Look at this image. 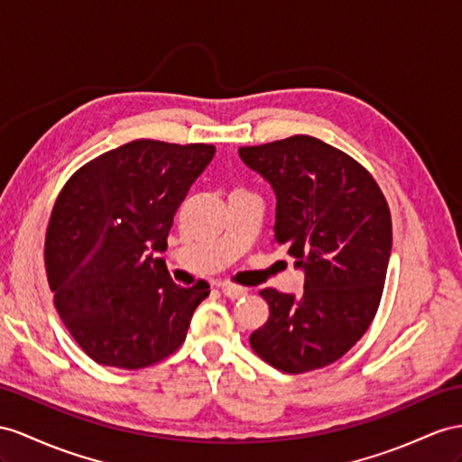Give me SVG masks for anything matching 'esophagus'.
Returning a JSON list of instances; mask_svg holds the SVG:
<instances>
[{"mask_svg": "<svg viewBox=\"0 0 462 462\" xmlns=\"http://www.w3.org/2000/svg\"><path fill=\"white\" fill-rule=\"evenodd\" d=\"M220 291L226 294L228 299H240V297H245V294H247V289H244L240 285H232V282H222Z\"/></svg>", "mask_w": 462, "mask_h": 462, "instance_id": "esophagus-1", "label": "esophagus"}]
</instances>
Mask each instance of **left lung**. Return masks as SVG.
I'll use <instances>...</instances> for the list:
<instances>
[{"label":"left lung","instance_id":"8db88e82","mask_svg":"<svg viewBox=\"0 0 462 462\" xmlns=\"http://www.w3.org/2000/svg\"><path fill=\"white\" fill-rule=\"evenodd\" d=\"M240 158L273 187V244L287 245L306 273L300 297L259 291L269 318L250 346L282 373L322 369L357 344L381 304L393 250L388 203L357 160L314 136L244 146Z\"/></svg>","mask_w":462,"mask_h":462}]
</instances>
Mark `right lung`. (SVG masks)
<instances>
[{
    "label": "right lung",
    "mask_w": 462,
    "mask_h": 462,
    "mask_svg": "<svg viewBox=\"0 0 462 462\" xmlns=\"http://www.w3.org/2000/svg\"><path fill=\"white\" fill-rule=\"evenodd\" d=\"M215 156L212 144L140 138L69 177L51 212L44 265L56 310L86 355L136 371L181 347L208 282L180 287L153 252Z\"/></svg>",
    "instance_id": "right-lung-1"
}]
</instances>
